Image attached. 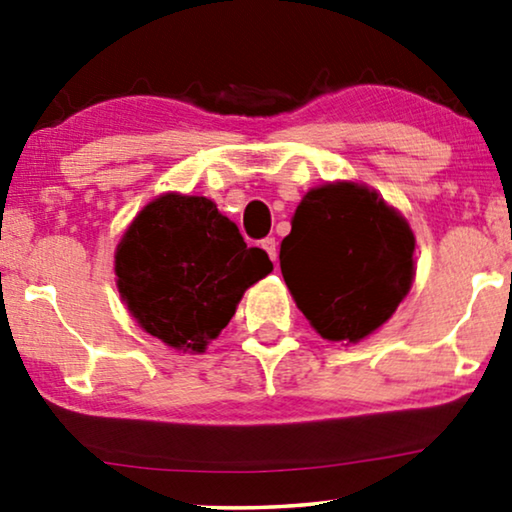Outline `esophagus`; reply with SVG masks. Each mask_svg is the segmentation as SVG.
Masks as SVG:
<instances>
[{
	"label": "esophagus",
	"instance_id": "34e87169",
	"mask_svg": "<svg viewBox=\"0 0 512 512\" xmlns=\"http://www.w3.org/2000/svg\"><path fill=\"white\" fill-rule=\"evenodd\" d=\"M261 247L265 249V254L272 258V263H277V242H275V237H265V240L261 242Z\"/></svg>",
	"mask_w": 512,
	"mask_h": 512
}]
</instances>
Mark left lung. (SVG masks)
Instances as JSON below:
<instances>
[{
  "label": "left lung",
  "instance_id": "left-lung-1",
  "mask_svg": "<svg viewBox=\"0 0 512 512\" xmlns=\"http://www.w3.org/2000/svg\"><path fill=\"white\" fill-rule=\"evenodd\" d=\"M408 221L368 186L335 181L305 193L279 265L293 300L331 342L377 331L415 279Z\"/></svg>",
  "mask_w": 512,
  "mask_h": 512
}]
</instances>
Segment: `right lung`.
<instances>
[{"label":"right lung","instance_id":"right-lung-1","mask_svg":"<svg viewBox=\"0 0 512 512\" xmlns=\"http://www.w3.org/2000/svg\"><path fill=\"white\" fill-rule=\"evenodd\" d=\"M116 286L132 317L167 347L202 354L244 291L272 272L263 249L202 195L165 193L135 216L116 247Z\"/></svg>","mask_w":512,"mask_h":512}]
</instances>
